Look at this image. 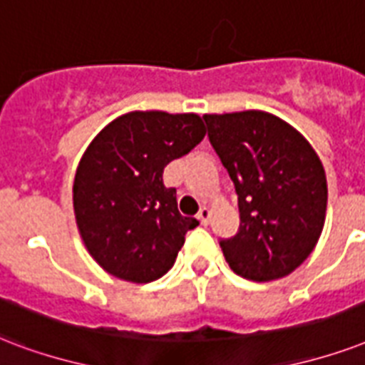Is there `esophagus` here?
<instances>
[{"label":"esophagus","mask_w":365,"mask_h":365,"mask_svg":"<svg viewBox=\"0 0 365 365\" xmlns=\"http://www.w3.org/2000/svg\"><path fill=\"white\" fill-rule=\"evenodd\" d=\"M197 218H199V222H201L202 226H207L208 220H210V208L202 207L201 210H199V214H197Z\"/></svg>","instance_id":"esophagus-1"}]
</instances>
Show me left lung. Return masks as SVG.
Returning a JSON list of instances; mask_svg holds the SVG:
<instances>
[{
	"label": "left lung",
	"instance_id": "8db88e82",
	"mask_svg": "<svg viewBox=\"0 0 365 365\" xmlns=\"http://www.w3.org/2000/svg\"><path fill=\"white\" fill-rule=\"evenodd\" d=\"M202 118L237 193L239 230L220 239L230 268L252 282L285 277L324 230L327 182L318 155L294 128L262 110Z\"/></svg>",
	"mask_w": 365,
	"mask_h": 365
}]
</instances>
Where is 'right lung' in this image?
Instances as JSON below:
<instances>
[{"label": "right lung", "instance_id": "obj_1", "mask_svg": "<svg viewBox=\"0 0 365 365\" xmlns=\"http://www.w3.org/2000/svg\"><path fill=\"white\" fill-rule=\"evenodd\" d=\"M205 138L197 115L128 113L97 135L78 164L72 199L83 245L105 272L133 283L163 277L199 222L178 210L166 164Z\"/></svg>", "mask_w": 365, "mask_h": 365}]
</instances>
